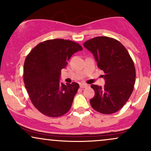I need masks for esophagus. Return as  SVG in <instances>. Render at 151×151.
Instances as JSON below:
<instances>
[{
    "label": "esophagus",
    "instance_id": "34e87169",
    "mask_svg": "<svg viewBox=\"0 0 151 151\" xmlns=\"http://www.w3.org/2000/svg\"><path fill=\"white\" fill-rule=\"evenodd\" d=\"M79 86H80V88H86V87H87V86H88V84H81L80 85H79Z\"/></svg>",
    "mask_w": 151,
    "mask_h": 151
}]
</instances>
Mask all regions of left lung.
<instances>
[{
	"label": "left lung",
	"instance_id": "obj_1",
	"mask_svg": "<svg viewBox=\"0 0 151 151\" xmlns=\"http://www.w3.org/2000/svg\"><path fill=\"white\" fill-rule=\"evenodd\" d=\"M94 56L100 70L104 72V87L91 84L94 96L90 104L96 111L111 114L127 102L136 81V69L126 47L117 40L109 37H96L84 43Z\"/></svg>",
	"mask_w": 151,
	"mask_h": 151
}]
</instances>
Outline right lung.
Listing matches in <instances>:
<instances>
[{
  "label": "right lung",
  "mask_w": 151,
  "mask_h": 151,
  "mask_svg": "<svg viewBox=\"0 0 151 151\" xmlns=\"http://www.w3.org/2000/svg\"><path fill=\"white\" fill-rule=\"evenodd\" d=\"M82 50L73 41L54 39L39 43L27 55L24 84L31 102L40 113L59 117L69 111L79 85L60 83V76L71 56Z\"/></svg>",
  "instance_id": "1"
}]
</instances>
